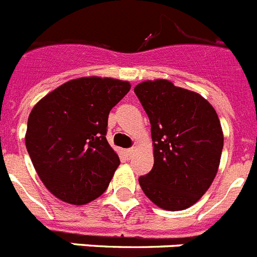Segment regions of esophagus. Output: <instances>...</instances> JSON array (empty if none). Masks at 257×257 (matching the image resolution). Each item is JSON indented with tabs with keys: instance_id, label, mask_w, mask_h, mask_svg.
<instances>
[{
	"instance_id": "1",
	"label": "esophagus",
	"mask_w": 257,
	"mask_h": 257,
	"mask_svg": "<svg viewBox=\"0 0 257 257\" xmlns=\"http://www.w3.org/2000/svg\"><path fill=\"white\" fill-rule=\"evenodd\" d=\"M133 152H134V149H128V150H125V155L128 157H131L132 155H133Z\"/></svg>"
}]
</instances>
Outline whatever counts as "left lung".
Returning a JSON list of instances; mask_svg holds the SVG:
<instances>
[{"mask_svg":"<svg viewBox=\"0 0 257 257\" xmlns=\"http://www.w3.org/2000/svg\"><path fill=\"white\" fill-rule=\"evenodd\" d=\"M151 123L154 168L140 178L145 195L169 211L195 205L214 182L224 136L218 114L197 92L168 79L134 87Z\"/></svg>","mask_w":257,"mask_h":257,"instance_id":"obj_1","label":"left lung"}]
</instances>
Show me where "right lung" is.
Wrapping results in <instances>:
<instances>
[{"label":"right lung","instance_id":"1","mask_svg":"<svg viewBox=\"0 0 257 257\" xmlns=\"http://www.w3.org/2000/svg\"><path fill=\"white\" fill-rule=\"evenodd\" d=\"M129 89L126 80L77 78L32 108L25 146L39 179L55 197L84 205L106 191L120 165L105 137L108 112Z\"/></svg>","mask_w":257,"mask_h":257}]
</instances>
